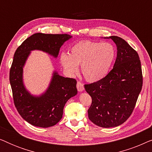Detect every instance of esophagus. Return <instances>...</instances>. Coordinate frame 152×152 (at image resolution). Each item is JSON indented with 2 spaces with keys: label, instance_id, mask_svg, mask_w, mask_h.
Returning <instances> with one entry per match:
<instances>
[{
  "label": "esophagus",
  "instance_id": "34e87169",
  "mask_svg": "<svg viewBox=\"0 0 152 152\" xmlns=\"http://www.w3.org/2000/svg\"><path fill=\"white\" fill-rule=\"evenodd\" d=\"M77 88L78 91H80V92H82L84 89V84H83L82 83H81L80 82H77Z\"/></svg>",
  "mask_w": 152,
  "mask_h": 152
}]
</instances>
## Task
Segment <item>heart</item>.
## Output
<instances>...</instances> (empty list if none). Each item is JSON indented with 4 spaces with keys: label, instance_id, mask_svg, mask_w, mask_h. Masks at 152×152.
<instances>
[{
    "label": "heart",
    "instance_id": "1",
    "mask_svg": "<svg viewBox=\"0 0 152 152\" xmlns=\"http://www.w3.org/2000/svg\"><path fill=\"white\" fill-rule=\"evenodd\" d=\"M70 51V55L62 53L60 56L64 69L73 75L81 65V72L90 82H97L107 75L115 56V48L111 43L91 41L77 43Z\"/></svg>",
    "mask_w": 152,
    "mask_h": 152
}]
</instances>
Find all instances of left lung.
<instances>
[{
    "mask_svg": "<svg viewBox=\"0 0 152 152\" xmlns=\"http://www.w3.org/2000/svg\"><path fill=\"white\" fill-rule=\"evenodd\" d=\"M111 39L117 47L113 68L105 77L84 88L92 98L88 118L104 128L115 127L124 123L133 112L142 86L140 60L137 52L124 39Z\"/></svg>",
    "mask_w": 152,
    "mask_h": 152,
    "instance_id": "8db88e82",
    "label": "left lung"
}]
</instances>
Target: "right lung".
I'll return each mask as SVG.
<instances>
[{
    "label": "right lung",
    "instance_id": "right-lung-1",
    "mask_svg": "<svg viewBox=\"0 0 152 152\" xmlns=\"http://www.w3.org/2000/svg\"><path fill=\"white\" fill-rule=\"evenodd\" d=\"M72 37L66 34L36 33L26 39L14 53L10 72L14 104L21 117L33 126L47 128L60 121L66 103L77 93V81L59 75L57 70H54L45 92L39 95H34L25 86V64L33 50L43 51L57 58L60 48Z\"/></svg>",
    "mask_w": 152,
    "mask_h": 152
}]
</instances>
